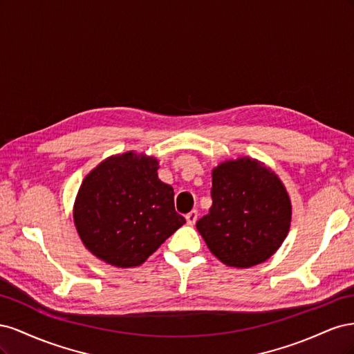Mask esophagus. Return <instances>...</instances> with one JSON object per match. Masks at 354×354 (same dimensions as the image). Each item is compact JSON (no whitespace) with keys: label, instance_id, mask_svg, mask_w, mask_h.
I'll use <instances>...</instances> for the list:
<instances>
[{"label":"esophagus","instance_id":"34e87169","mask_svg":"<svg viewBox=\"0 0 354 354\" xmlns=\"http://www.w3.org/2000/svg\"><path fill=\"white\" fill-rule=\"evenodd\" d=\"M196 220H198V211L196 209L186 214V221H187V224H190V226H192V224H195Z\"/></svg>","mask_w":354,"mask_h":354}]
</instances>
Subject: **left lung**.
Segmentation results:
<instances>
[{
  "instance_id": "8db88e82",
  "label": "left lung",
  "mask_w": 354,
  "mask_h": 354,
  "mask_svg": "<svg viewBox=\"0 0 354 354\" xmlns=\"http://www.w3.org/2000/svg\"><path fill=\"white\" fill-rule=\"evenodd\" d=\"M212 207L196 223L209 251L229 267L248 269L281 248L291 227L292 205L274 171L241 156L212 169Z\"/></svg>"
}]
</instances>
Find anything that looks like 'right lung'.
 <instances>
[{
	"label": "right lung",
	"instance_id": "right-lung-1",
	"mask_svg": "<svg viewBox=\"0 0 354 354\" xmlns=\"http://www.w3.org/2000/svg\"><path fill=\"white\" fill-rule=\"evenodd\" d=\"M158 168L155 156L128 151L103 159L84 177L73 223L85 248L106 264L142 266L186 223Z\"/></svg>",
	"mask_w": 354,
	"mask_h": 354
}]
</instances>
